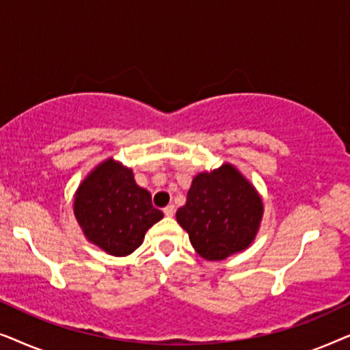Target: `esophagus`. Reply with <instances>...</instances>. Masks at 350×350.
I'll return each instance as SVG.
<instances>
[{
	"instance_id": "esophagus-1",
	"label": "esophagus",
	"mask_w": 350,
	"mask_h": 350,
	"mask_svg": "<svg viewBox=\"0 0 350 350\" xmlns=\"http://www.w3.org/2000/svg\"><path fill=\"white\" fill-rule=\"evenodd\" d=\"M164 213H165V217H174V213H175V205H167V207L164 208Z\"/></svg>"
}]
</instances>
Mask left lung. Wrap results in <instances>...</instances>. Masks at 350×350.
Segmentation results:
<instances>
[{
	"label": "left lung",
	"mask_w": 350,
	"mask_h": 350,
	"mask_svg": "<svg viewBox=\"0 0 350 350\" xmlns=\"http://www.w3.org/2000/svg\"><path fill=\"white\" fill-rule=\"evenodd\" d=\"M265 205L255 186L229 162L200 172L176 221L188 232L191 245L207 261L247 250L260 231Z\"/></svg>",
	"instance_id": "obj_1"
}]
</instances>
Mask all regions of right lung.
Masks as SVG:
<instances>
[{
    "label": "right lung",
    "mask_w": 350,
    "mask_h": 350,
    "mask_svg": "<svg viewBox=\"0 0 350 350\" xmlns=\"http://www.w3.org/2000/svg\"><path fill=\"white\" fill-rule=\"evenodd\" d=\"M73 212L85 239L108 255L127 256L143 243L152 224L164 218L152 207L132 169L108 157L89 172L75 193Z\"/></svg>",
    "instance_id": "add662e5"
}]
</instances>
